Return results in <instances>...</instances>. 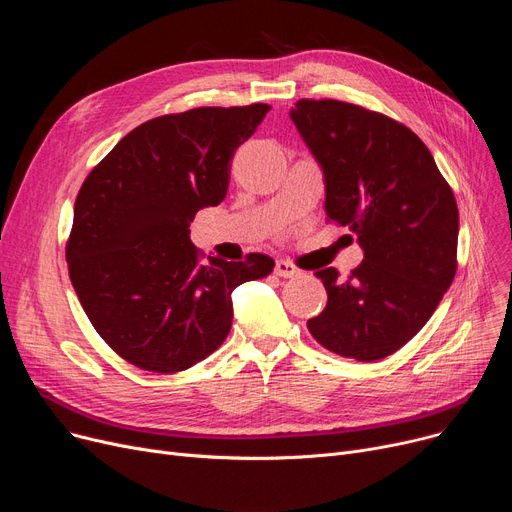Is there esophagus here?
Segmentation results:
<instances>
[{
  "mask_svg": "<svg viewBox=\"0 0 512 512\" xmlns=\"http://www.w3.org/2000/svg\"><path fill=\"white\" fill-rule=\"evenodd\" d=\"M274 274L280 276V278H294V276H299L301 272H299V267L294 265L292 261L278 259V261H276V267H274Z\"/></svg>",
  "mask_w": 512,
  "mask_h": 512,
  "instance_id": "34e87169",
  "label": "esophagus"
}]
</instances>
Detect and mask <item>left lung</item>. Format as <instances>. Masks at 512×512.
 I'll list each match as a JSON object with an SVG mask.
<instances>
[{"label":"left lung","mask_w":512,"mask_h":512,"mask_svg":"<svg viewBox=\"0 0 512 512\" xmlns=\"http://www.w3.org/2000/svg\"><path fill=\"white\" fill-rule=\"evenodd\" d=\"M290 118L324 168L328 222L351 228L365 251L346 280L336 267L315 272L328 303L307 328L340 357L384 359L427 324L454 280V193L425 143L386 114L299 99Z\"/></svg>","instance_id":"left-lung-1"}]
</instances>
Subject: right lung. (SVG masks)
<instances>
[{
    "mask_svg": "<svg viewBox=\"0 0 512 512\" xmlns=\"http://www.w3.org/2000/svg\"><path fill=\"white\" fill-rule=\"evenodd\" d=\"M272 107H195L143 122L89 172L66 261L97 334L130 365L178 373L232 328V292L274 259L209 257L188 238L195 213L224 201L230 159Z\"/></svg>",
    "mask_w": 512,
    "mask_h": 512,
    "instance_id": "1",
    "label": "right lung"
}]
</instances>
